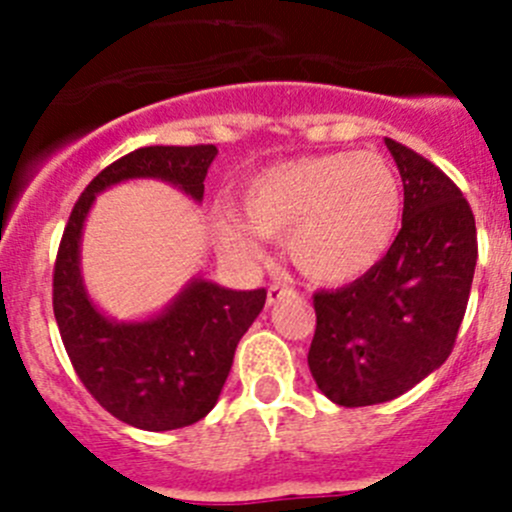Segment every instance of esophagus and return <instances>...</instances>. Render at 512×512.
<instances>
[{"label":"esophagus","mask_w":512,"mask_h":512,"mask_svg":"<svg viewBox=\"0 0 512 512\" xmlns=\"http://www.w3.org/2000/svg\"><path fill=\"white\" fill-rule=\"evenodd\" d=\"M292 294H294L292 287L275 282V285L267 287V304H270V307H272V304H277V302H280V299H285V297H292Z\"/></svg>","instance_id":"obj_1"}]
</instances>
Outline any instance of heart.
<instances>
[{
  "label": "heart",
  "instance_id": "obj_1",
  "mask_svg": "<svg viewBox=\"0 0 512 512\" xmlns=\"http://www.w3.org/2000/svg\"><path fill=\"white\" fill-rule=\"evenodd\" d=\"M242 215H218L232 255H257L252 230L285 237V252L304 277L342 285L369 272L389 250L401 215L394 170L376 153H327L277 163L250 180Z\"/></svg>",
  "mask_w": 512,
  "mask_h": 512
}]
</instances>
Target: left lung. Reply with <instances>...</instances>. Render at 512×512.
<instances>
[{
	"label": "left lung",
	"instance_id": "8db88e82",
	"mask_svg": "<svg viewBox=\"0 0 512 512\" xmlns=\"http://www.w3.org/2000/svg\"><path fill=\"white\" fill-rule=\"evenodd\" d=\"M404 180L389 252L352 285L314 294L309 371L334 404L374 406L414 389L453 352L478 260L476 218L441 168L386 138Z\"/></svg>",
	"mask_w": 512,
	"mask_h": 512
}]
</instances>
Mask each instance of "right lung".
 <instances>
[{
    "label": "right lung",
    "mask_w": 512,
    "mask_h": 512,
    "mask_svg": "<svg viewBox=\"0 0 512 512\" xmlns=\"http://www.w3.org/2000/svg\"><path fill=\"white\" fill-rule=\"evenodd\" d=\"M215 146H146L118 158L86 185L64 227L54 265V317L61 342L98 404L128 426L173 431L210 414L237 342L265 307V289L237 292L193 280L163 312L113 322L86 294L79 267L84 220L96 195L133 178H158L203 200Z\"/></svg>",
    "instance_id": "right-lung-1"
}]
</instances>
